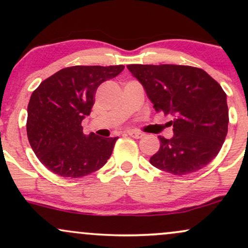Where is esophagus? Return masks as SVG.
<instances>
[{
    "label": "esophagus",
    "mask_w": 248,
    "mask_h": 248,
    "mask_svg": "<svg viewBox=\"0 0 248 248\" xmlns=\"http://www.w3.org/2000/svg\"><path fill=\"white\" fill-rule=\"evenodd\" d=\"M127 134L134 139H141L142 136H143V134L140 132H136V130H128Z\"/></svg>",
    "instance_id": "1"
}]
</instances>
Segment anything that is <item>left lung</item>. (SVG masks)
Segmentation results:
<instances>
[{
  "mask_svg": "<svg viewBox=\"0 0 248 248\" xmlns=\"http://www.w3.org/2000/svg\"><path fill=\"white\" fill-rule=\"evenodd\" d=\"M156 112L172 121L173 136L160 138L149 162L172 175H186L209 164L221 149L229 127L226 93L204 70L186 65H128Z\"/></svg>",
  "mask_w": 248,
  "mask_h": 248,
  "instance_id": "obj_1",
  "label": "left lung"
}]
</instances>
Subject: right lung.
<instances>
[{"instance_id": "add662e5", "label": "right lung", "mask_w": 248, "mask_h": 248, "mask_svg": "<svg viewBox=\"0 0 248 248\" xmlns=\"http://www.w3.org/2000/svg\"><path fill=\"white\" fill-rule=\"evenodd\" d=\"M124 69V65L65 67L33 91L28 105V139L50 171L78 178L105 166L118 138L86 136L81 121L90 115L96 88Z\"/></svg>"}]
</instances>
